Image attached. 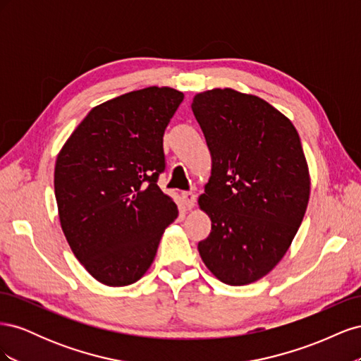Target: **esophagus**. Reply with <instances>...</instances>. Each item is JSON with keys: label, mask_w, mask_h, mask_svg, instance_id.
<instances>
[{"label": "esophagus", "mask_w": 361, "mask_h": 361, "mask_svg": "<svg viewBox=\"0 0 361 361\" xmlns=\"http://www.w3.org/2000/svg\"><path fill=\"white\" fill-rule=\"evenodd\" d=\"M182 200H183V204H185V207H187L188 211H191L192 207L195 206V195L192 192H183L182 194Z\"/></svg>", "instance_id": "obj_1"}]
</instances>
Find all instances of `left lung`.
I'll use <instances>...</instances> for the list:
<instances>
[{
  "mask_svg": "<svg viewBox=\"0 0 361 361\" xmlns=\"http://www.w3.org/2000/svg\"><path fill=\"white\" fill-rule=\"evenodd\" d=\"M191 108L212 159L199 197L212 228L199 253L220 281L250 285L286 255L307 209L300 135L277 108L228 87L197 93Z\"/></svg>",
  "mask_w": 361,
  "mask_h": 361,
  "instance_id": "obj_1",
  "label": "left lung"
}]
</instances>
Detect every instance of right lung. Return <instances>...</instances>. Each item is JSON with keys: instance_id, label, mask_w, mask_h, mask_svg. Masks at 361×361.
Listing matches in <instances>:
<instances>
[{"instance_id": "right-lung-1", "label": "right lung", "mask_w": 361, "mask_h": 361, "mask_svg": "<svg viewBox=\"0 0 361 361\" xmlns=\"http://www.w3.org/2000/svg\"><path fill=\"white\" fill-rule=\"evenodd\" d=\"M183 101L152 85L92 108L57 155L54 190L75 257L102 285L120 288L146 274L178 206L157 185L162 137Z\"/></svg>"}]
</instances>
